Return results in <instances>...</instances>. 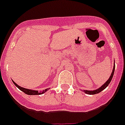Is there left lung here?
I'll return each instance as SVG.
<instances>
[{
  "instance_id": "8db88e82",
  "label": "left lung",
  "mask_w": 125,
  "mask_h": 125,
  "mask_svg": "<svg viewBox=\"0 0 125 125\" xmlns=\"http://www.w3.org/2000/svg\"><path fill=\"white\" fill-rule=\"evenodd\" d=\"M115 63H114V66H113V71H112V74H111L110 77V78L108 79V81L105 82V83H104V85H103L101 87L98 88V89H97V90H93V91H90V90H84V92H85V93H86V94H90V95L97 94L100 93V92H102L103 90H104V89H105V88L107 87L108 86V85H109V83H110L111 81H112V77H113V76L114 71H115Z\"/></svg>"
}]
</instances>
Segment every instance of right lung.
Listing matches in <instances>:
<instances>
[{
  "mask_svg": "<svg viewBox=\"0 0 125 125\" xmlns=\"http://www.w3.org/2000/svg\"><path fill=\"white\" fill-rule=\"evenodd\" d=\"M13 83H14L15 85V86H17V87L18 88V89H20V90H21L22 92H23L24 93L26 94L27 95H40V94H44V92H46L48 90V89H45V90H43V91L42 92H39L38 91H37V90H30V89H25V88H23L19 86V85H18L17 84V83H15V82H13Z\"/></svg>",
  "mask_w": 125,
  "mask_h": 125,
  "instance_id": "right-lung-1",
  "label": "right lung"
}]
</instances>
